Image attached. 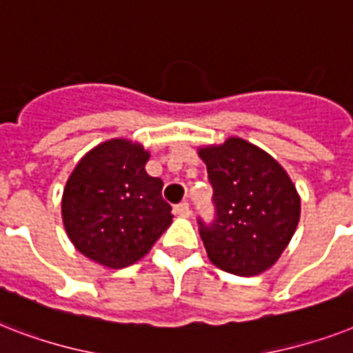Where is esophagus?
I'll return each mask as SVG.
<instances>
[{"label": "esophagus", "mask_w": 353, "mask_h": 353, "mask_svg": "<svg viewBox=\"0 0 353 353\" xmlns=\"http://www.w3.org/2000/svg\"><path fill=\"white\" fill-rule=\"evenodd\" d=\"M174 212H176L177 216H181V217H188L190 216V205L186 201L179 203V205H176V208H174Z\"/></svg>", "instance_id": "34e87169"}]
</instances>
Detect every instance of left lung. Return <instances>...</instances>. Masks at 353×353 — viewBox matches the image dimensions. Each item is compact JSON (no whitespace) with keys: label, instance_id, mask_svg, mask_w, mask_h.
I'll use <instances>...</instances> for the list:
<instances>
[{"label":"left lung","instance_id":"obj_1","mask_svg":"<svg viewBox=\"0 0 353 353\" xmlns=\"http://www.w3.org/2000/svg\"><path fill=\"white\" fill-rule=\"evenodd\" d=\"M216 216L197 219L206 254L217 268L241 277L268 270L297 228L301 199L285 168L256 145L230 137L199 150Z\"/></svg>","mask_w":353,"mask_h":353}]
</instances>
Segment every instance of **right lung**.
<instances>
[{
    "label": "right lung",
    "instance_id": "add662e5",
    "mask_svg": "<svg viewBox=\"0 0 353 353\" xmlns=\"http://www.w3.org/2000/svg\"><path fill=\"white\" fill-rule=\"evenodd\" d=\"M148 152L127 139L90 150L63 192L65 230L77 250L108 268L141 259L172 223L163 181L148 176Z\"/></svg>",
    "mask_w": 353,
    "mask_h": 353
}]
</instances>
